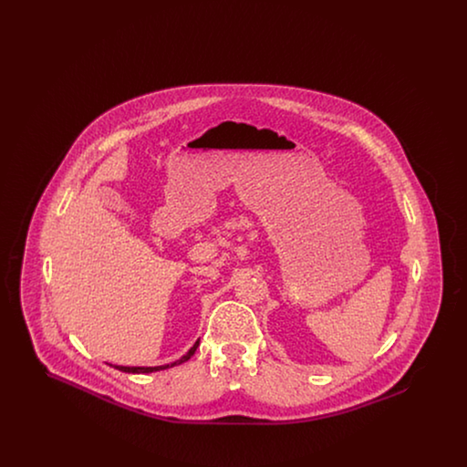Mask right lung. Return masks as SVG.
Returning a JSON list of instances; mask_svg holds the SVG:
<instances>
[{"label": "right lung", "instance_id": "add662e5", "mask_svg": "<svg viewBox=\"0 0 467 467\" xmlns=\"http://www.w3.org/2000/svg\"><path fill=\"white\" fill-rule=\"evenodd\" d=\"M200 347V339L192 345V348L185 354L183 357H180L178 360L175 362H171V364H164V366H156V368H140V366H136V368H130V366H113L115 369H119V371H124V373H154V371H161V369H168V368H173V366H178V364H182V362H185V360H189L191 357L194 356V352H196V348Z\"/></svg>", "mask_w": 467, "mask_h": 467}]
</instances>
